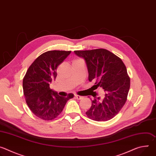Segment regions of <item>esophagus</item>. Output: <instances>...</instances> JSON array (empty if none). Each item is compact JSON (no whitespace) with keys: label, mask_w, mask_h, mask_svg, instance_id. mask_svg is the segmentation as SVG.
I'll return each mask as SVG.
<instances>
[{"label":"esophagus","mask_w":156,"mask_h":156,"mask_svg":"<svg viewBox=\"0 0 156 156\" xmlns=\"http://www.w3.org/2000/svg\"><path fill=\"white\" fill-rule=\"evenodd\" d=\"M75 98L76 99H78V100H80L83 98L82 96H79V95H77V94H75Z\"/></svg>","instance_id":"1"}]
</instances>
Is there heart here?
<instances>
[{
	"instance_id": "obj_1",
	"label": "heart",
	"mask_w": 156,
	"mask_h": 156,
	"mask_svg": "<svg viewBox=\"0 0 156 156\" xmlns=\"http://www.w3.org/2000/svg\"><path fill=\"white\" fill-rule=\"evenodd\" d=\"M78 60H80V59H78Z\"/></svg>"
}]
</instances>
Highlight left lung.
Listing matches in <instances>:
<instances>
[{"instance_id":"obj_1","label":"left lung","mask_w":156,"mask_h":156,"mask_svg":"<svg viewBox=\"0 0 156 156\" xmlns=\"http://www.w3.org/2000/svg\"><path fill=\"white\" fill-rule=\"evenodd\" d=\"M86 63L90 81L94 82L93 90H104V96L98 97L96 92L91 95L92 105L86 112L90 119L107 121L114 118L125 105L130 87V78L120 58L105 49L75 51Z\"/></svg>"}]
</instances>
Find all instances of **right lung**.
I'll list each match as a JSON object with an SVG mask.
<instances>
[{
	"label": "right lung",
	"instance_id": "right-lung-1",
	"mask_svg": "<svg viewBox=\"0 0 156 156\" xmlns=\"http://www.w3.org/2000/svg\"><path fill=\"white\" fill-rule=\"evenodd\" d=\"M71 51H49L40 55L30 66L23 80V94L31 112L44 120L55 119L63 110L66 102L73 98L70 93L61 97L50 88L55 80L58 66Z\"/></svg>",
	"mask_w": 156,
	"mask_h": 156
}]
</instances>
